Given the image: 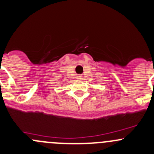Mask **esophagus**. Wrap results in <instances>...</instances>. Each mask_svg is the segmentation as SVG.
<instances>
[{
  "mask_svg": "<svg viewBox=\"0 0 154 154\" xmlns=\"http://www.w3.org/2000/svg\"><path fill=\"white\" fill-rule=\"evenodd\" d=\"M77 80H82V76H81V75H78L77 77Z\"/></svg>",
  "mask_w": 154,
  "mask_h": 154,
  "instance_id": "esophagus-1",
  "label": "esophagus"
}]
</instances>
